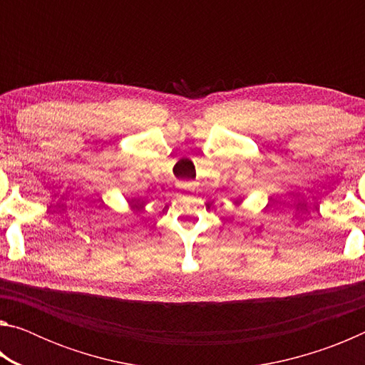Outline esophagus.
I'll return each instance as SVG.
<instances>
[{"instance_id":"esophagus-1","label":"esophagus","mask_w":365,"mask_h":365,"mask_svg":"<svg viewBox=\"0 0 365 365\" xmlns=\"http://www.w3.org/2000/svg\"><path fill=\"white\" fill-rule=\"evenodd\" d=\"M177 187H178V190H188L191 187V183L180 182V183H177Z\"/></svg>"}]
</instances>
